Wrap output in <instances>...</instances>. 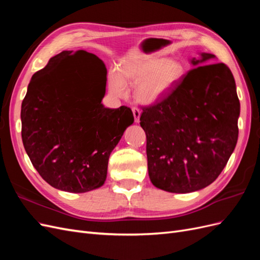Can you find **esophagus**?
<instances>
[{
  "label": "esophagus",
  "mask_w": 260,
  "mask_h": 260,
  "mask_svg": "<svg viewBox=\"0 0 260 260\" xmlns=\"http://www.w3.org/2000/svg\"><path fill=\"white\" fill-rule=\"evenodd\" d=\"M132 113H133V116H135V121L139 122L140 121V116H141V111H140V109L138 107H133L132 108Z\"/></svg>",
  "instance_id": "1"
}]
</instances>
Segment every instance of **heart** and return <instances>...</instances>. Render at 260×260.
I'll use <instances>...</instances> for the list:
<instances>
[{"label": "heart", "instance_id": "b5f03b06", "mask_svg": "<svg viewBox=\"0 0 260 260\" xmlns=\"http://www.w3.org/2000/svg\"><path fill=\"white\" fill-rule=\"evenodd\" d=\"M185 76L183 62L177 58L145 57L123 64L119 72L108 77L109 90L117 96L127 93V85H137L136 99L143 104H154L166 98Z\"/></svg>", "mask_w": 260, "mask_h": 260}]
</instances>
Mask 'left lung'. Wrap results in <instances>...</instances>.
I'll list each match as a JSON object with an SVG mask.
<instances>
[{
    "label": "left lung",
    "instance_id": "8db88e82",
    "mask_svg": "<svg viewBox=\"0 0 260 260\" xmlns=\"http://www.w3.org/2000/svg\"><path fill=\"white\" fill-rule=\"evenodd\" d=\"M201 53L168 95L143 107L148 176L160 190L190 193L206 187L225 167L238 142L240 101L231 70Z\"/></svg>",
    "mask_w": 260,
    "mask_h": 260
}]
</instances>
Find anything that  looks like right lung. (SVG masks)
<instances>
[{"label":"right lung","mask_w":260,"mask_h":260,"mask_svg":"<svg viewBox=\"0 0 260 260\" xmlns=\"http://www.w3.org/2000/svg\"><path fill=\"white\" fill-rule=\"evenodd\" d=\"M64 51L37 72L21 104V138L34 167L58 190L85 193L104 184L108 158L135 121L127 106L102 104L107 69L85 51ZM76 53L83 68L69 61Z\"/></svg>","instance_id":"obj_1"}]
</instances>
